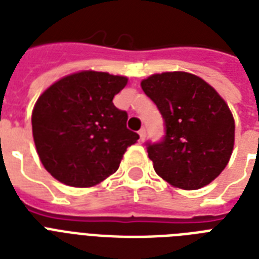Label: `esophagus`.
Returning a JSON list of instances; mask_svg holds the SVG:
<instances>
[{"instance_id": "34e87169", "label": "esophagus", "mask_w": 259, "mask_h": 259, "mask_svg": "<svg viewBox=\"0 0 259 259\" xmlns=\"http://www.w3.org/2000/svg\"><path fill=\"white\" fill-rule=\"evenodd\" d=\"M138 134H140V140H141V141H145V137H146L145 127H142V129H140Z\"/></svg>"}]
</instances>
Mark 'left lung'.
Masks as SVG:
<instances>
[{"label": "left lung", "instance_id": "1", "mask_svg": "<svg viewBox=\"0 0 259 259\" xmlns=\"http://www.w3.org/2000/svg\"><path fill=\"white\" fill-rule=\"evenodd\" d=\"M160 110L165 136L146 142L158 176L181 189H199L229 164L235 123L223 98L203 79L188 72L154 74L141 82Z\"/></svg>", "mask_w": 259, "mask_h": 259}]
</instances>
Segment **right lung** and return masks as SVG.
Returning <instances> with one entry per match:
<instances>
[{"label": "right lung", "mask_w": 259, "mask_h": 259, "mask_svg": "<svg viewBox=\"0 0 259 259\" xmlns=\"http://www.w3.org/2000/svg\"><path fill=\"white\" fill-rule=\"evenodd\" d=\"M127 78L82 71L44 91L32 113L38 157L60 183L78 188L117 172L123 153L140 138L126 127L127 113L113 103Z\"/></svg>", "instance_id": "obj_1"}]
</instances>
